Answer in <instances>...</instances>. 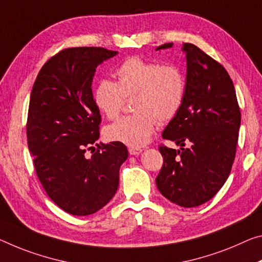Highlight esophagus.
I'll return each instance as SVG.
<instances>
[{
  "label": "esophagus",
  "mask_w": 262,
  "mask_h": 262,
  "mask_svg": "<svg viewBox=\"0 0 262 262\" xmlns=\"http://www.w3.org/2000/svg\"><path fill=\"white\" fill-rule=\"evenodd\" d=\"M128 151H129L130 155H140V154L142 152V149L135 148V147H129V148H128Z\"/></svg>",
  "instance_id": "esophagus-1"
}]
</instances>
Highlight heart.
Segmentation results:
<instances>
[{
	"label": "heart",
	"mask_w": 262,
	"mask_h": 262,
	"mask_svg": "<svg viewBox=\"0 0 262 262\" xmlns=\"http://www.w3.org/2000/svg\"><path fill=\"white\" fill-rule=\"evenodd\" d=\"M116 82L101 80L93 92L98 111L107 119L121 112L126 99L133 97L134 114L123 116L105 128L107 140L139 148L150 140L156 123L175 118L183 105L186 78L180 66L130 57L115 71Z\"/></svg>",
	"instance_id": "b5f03b06"
}]
</instances>
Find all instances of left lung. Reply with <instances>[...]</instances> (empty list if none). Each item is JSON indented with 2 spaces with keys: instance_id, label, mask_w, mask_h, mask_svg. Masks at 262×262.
<instances>
[{
  "instance_id": "obj_1",
  "label": "left lung",
  "mask_w": 262,
  "mask_h": 262,
  "mask_svg": "<svg viewBox=\"0 0 262 262\" xmlns=\"http://www.w3.org/2000/svg\"><path fill=\"white\" fill-rule=\"evenodd\" d=\"M167 43L157 48H171ZM186 53L183 105L162 133L181 148L160 146L163 165L157 189L170 202L194 207L221 190L233 164L240 128L234 85L225 68L191 43Z\"/></svg>"
}]
</instances>
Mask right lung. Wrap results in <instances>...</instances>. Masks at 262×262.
Here are the masks:
<instances>
[{"mask_svg": "<svg viewBox=\"0 0 262 262\" xmlns=\"http://www.w3.org/2000/svg\"><path fill=\"white\" fill-rule=\"evenodd\" d=\"M116 53L64 49L43 65L32 86L27 138L37 177L48 196L73 215L92 214L113 198L128 157L123 143H97L101 115L92 80L98 65ZM87 150L93 155L87 157Z\"/></svg>", "mask_w": 262, "mask_h": 262, "instance_id": "obj_1", "label": "right lung"}]
</instances>
